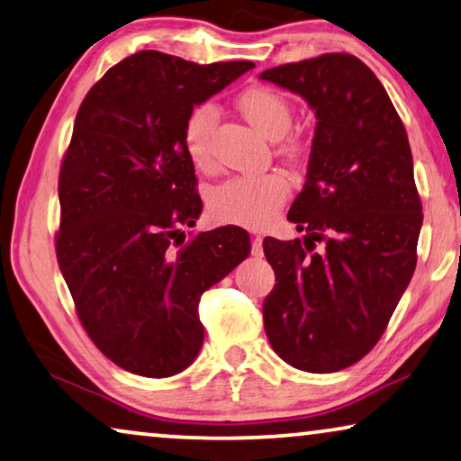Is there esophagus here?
Masks as SVG:
<instances>
[{"label": "esophagus", "instance_id": "1", "mask_svg": "<svg viewBox=\"0 0 461 461\" xmlns=\"http://www.w3.org/2000/svg\"><path fill=\"white\" fill-rule=\"evenodd\" d=\"M250 252L255 257H263V238L261 236H255L252 238V249H250Z\"/></svg>", "mask_w": 461, "mask_h": 461}]
</instances>
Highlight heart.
Segmentation results:
<instances>
[{"label": "heart", "instance_id": "b5f03b06", "mask_svg": "<svg viewBox=\"0 0 461 461\" xmlns=\"http://www.w3.org/2000/svg\"><path fill=\"white\" fill-rule=\"evenodd\" d=\"M238 108L258 131L271 140L282 138L293 122V108L282 92L267 86L246 87L238 95ZM219 110L212 102L196 104L184 121L181 141L187 158L194 167H212L211 135L217 125ZM303 141L290 138L282 152L288 158H298L303 154ZM290 184L280 173L261 175H236L225 179L211 192L209 209L211 215L221 223L244 225L250 230H261L274 221L277 211L288 200Z\"/></svg>", "mask_w": 461, "mask_h": 461}]
</instances>
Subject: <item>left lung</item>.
<instances>
[{"mask_svg": "<svg viewBox=\"0 0 461 461\" xmlns=\"http://www.w3.org/2000/svg\"><path fill=\"white\" fill-rule=\"evenodd\" d=\"M261 79L315 110L307 181L288 221L303 240L265 238L276 286L265 334L280 357L313 374L372 351L416 269L422 203L405 127L386 89L351 54L282 64Z\"/></svg>", "mask_w": 461, "mask_h": 461, "instance_id": "obj_1", "label": "left lung"}]
</instances>
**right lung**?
I'll use <instances>...</instances> for the list:
<instances>
[{"label":"right lung","mask_w":461,"mask_h":461,"mask_svg":"<svg viewBox=\"0 0 461 461\" xmlns=\"http://www.w3.org/2000/svg\"><path fill=\"white\" fill-rule=\"evenodd\" d=\"M255 64H196L144 50L89 89L60 167L56 257L77 315L116 366L179 374L203 347L200 296L250 252L242 228H181L203 212L184 121Z\"/></svg>","instance_id":"1"}]
</instances>
